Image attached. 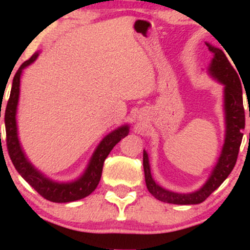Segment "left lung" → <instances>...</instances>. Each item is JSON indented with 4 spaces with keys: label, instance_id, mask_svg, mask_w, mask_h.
<instances>
[{
    "label": "left lung",
    "instance_id": "1",
    "mask_svg": "<svg viewBox=\"0 0 250 250\" xmlns=\"http://www.w3.org/2000/svg\"><path fill=\"white\" fill-rule=\"evenodd\" d=\"M213 54L208 73L213 79L223 84V107H225L226 135L225 143L216 165L205 185L196 191L188 194L174 193L162 188L155 182L150 173L147 151L143 150V169L147 188L155 199L173 205H199L216 190L231 173L236 163L245 129V108H243L242 85L239 74L228 61L226 53L220 48L206 43ZM226 50V49H225Z\"/></svg>",
    "mask_w": 250,
    "mask_h": 250
}]
</instances>
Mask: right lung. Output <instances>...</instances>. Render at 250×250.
<instances>
[{
    "mask_svg": "<svg viewBox=\"0 0 250 250\" xmlns=\"http://www.w3.org/2000/svg\"><path fill=\"white\" fill-rule=\"evenodd\" d=\"M39 54L40 53H35L28 61L22 63L21 67L19 68L15 76H14L9 101L7 103V108H5L4 111L8 153H9L11 162H13L16 170L19 171V174L45 200L57 203L73 202V201L81 200L83 197L88 196L95 190L100 180H101L104 160L107 159L111 149L115 147L116 143H119L123 137L127 136L129 133V125H121V127H119L103 137V140L99 143L95 151L91 155L85 170L75 181L57 182V181L49 179L44 174H42L41 171L37 170L31 165L28 157L25 156L21 143H20L19 133H17L16 113L17 104H19L20 82H21L22 71L28 65H30L31 63L35 62Z\"/></svg>",
    "mask_w": 250,
    "mask_h": 250,
    "instance_id": "1",
    "label": "right lung"
}]
</instances>
